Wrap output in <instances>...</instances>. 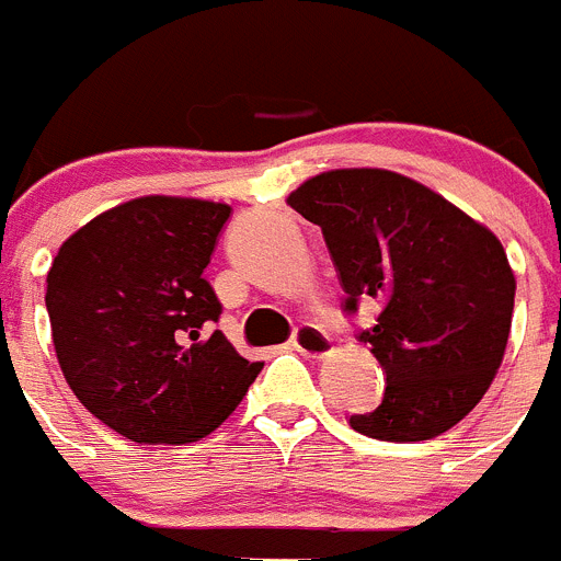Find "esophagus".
Segmentation results:
<instances>
[{
	"instance_id": "esophagus-1",
	"label": "esophagus",
	"mask_w": 561,
	"mask_h": 561,
	"mask_svg": "<svg viewBox=\"0 0 561 561\" xmlns=\"http://www.w3.org/2000/svg\"><path fill=\"white\" fill-rule=\"evenodd\" d=\"M291 348L300 351L304 356H311V359H320V356H325L331 351V340L323 329L304 323L297 325L295 334H291Z\"/></svg>"
}]
</instances>
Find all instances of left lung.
Here are the masks:
<instances>
[{"instance_id":"1","label":"left lung","mask_w":561,"mask_h":561,"mask_svg":"<svg viewBox=\"0 0 561 561\" xmlns=\"http://www.w3.org/2000/svg\"><path fill=\"white\" fill-rule=\"evenodd\" d=\"M323 230L345 314L374 297L356 340L385 370L376 410L351 427L379 440H427L455 427L492 385L512 331L514 272L503 244L430 187L379 168H342L289 196Z\"/></svg>"}]
</instances>
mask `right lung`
I'll return each instance as SVG.
<instances>
[{"label":"right lung","instance_id":"1","mask_svg":"<svg viewBox=\"0 0 561 561\" xmlns=\"http://www.w3.org/2000/svg\"><path fill=\"white\" fill-rule=\"evenodd\" d=\"M230 207L142 196L61 244L47 314L64 379L89 413L137 444H191L238 408L264 362L219 329L205 270Z\"/></svg>","mask_w":561,"mask_h":561}]
</instances>
